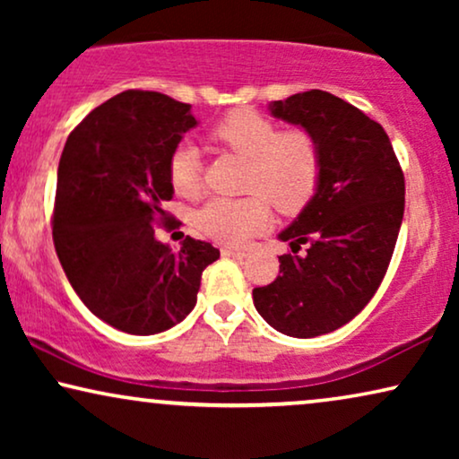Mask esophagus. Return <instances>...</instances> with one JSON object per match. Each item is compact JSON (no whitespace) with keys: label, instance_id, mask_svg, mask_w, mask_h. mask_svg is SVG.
Wrapping results in <instances>:
<instances>
[{"label":"esophagus","instance_id":"34e87169","mask_svg":"<svg viewBox=\"0 0 459 459\" xmlns=\"http://www.w3.org/2000/svg\"><path fill=\"white\" fill-rule=\"evenodd\" d=\"M221 255L223 256H247L248 250L247 248H236V247H223Z\"/></svg>","mask_w":459,"mask_h":459}]
</instances>
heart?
I'll use <instances>...</instances> for the list:
<instances>
[{"label": "heart", "mask_w": 459, "mask_h": 459, "mask_svg": "<svg viewBox=\"0 0 459 459\" xmlns=\"http://www.w3.org/2000/svg\"><path fill=\"white\" fill-rule=\"evenodd\" d=\"M212 137L248 159L244 198H212L198 211L196 223L212 240L240 247L269 225V203L294 212L316 192L322 159L316 137L305 129L280 131L256 110L238 108L212 127ZM169 179L179 196H196L203 187V160L194 142H181L169 159Z\"/></svg>", "instance_id": "heart-1"}]
</instances>
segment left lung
Instances as JSON below:
<instances>
[{"mask_svg": "<svg viewBox=\"0 0 459 459\" xmlns=\"http://www.w3.org/2000/svg\"><path fill=\"white\" fill-rule=\"evenodd\" d=\"M269 115L316 137L322 171L309 203L278 234L292 253L253 300L281 334L322 336L351 322L385 278L403 221V171L382 125L328 91L278 100Z\"/></svg>", "mask_w": 459, "mask_h": 459, "instance_id": "obj_1", "label": "left lung"}]
</instances>
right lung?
<instances>
[{
  "label": "right lung",
  "instance_id": "1",
  "mask_svg": "<svg viewBox=\"0 0 459 459\" xmlns=\"http://www.w3.org/2000/svg\"><path fill=\"white\" fill-rule=\"evenodd\" d=\"M159 91H123L68 135L58 165L54 247L93 316L127 334H159L196 305L203 272L219 259L187 236L179 250L156 240L173 198L169 159L196 118Z\"/></svg>",
  "mask_w": 459,
  "mask_h": 459
}]
</instances>
